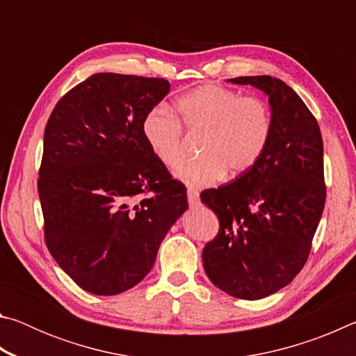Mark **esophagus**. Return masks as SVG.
<instances>
[{"mask_svg": "<svg viewBox=\"0 0 356 356\" xmlns=\"http://www.w3.org/2000/svg\"><path fill=\"white\" fill-rule=\"evenodd\" d=\"M186 197H188V202L191 206H195V204H197V201H200V193H197V190L195 188H188L186 190Z\"/></svg>", "mask_w": 356, "mask_h": 356, "instance_id": "obj_1", "label": "esophagus"}]
</instances>
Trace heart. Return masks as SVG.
<instances>
[{
    "instance_id": "heart-1",
    "label": "heart",
    "mask_w": 356,
    "mask_h": 356,
    "mask_svg": "<svg viewBox=\"0 0 356 356\" xmlns=\"http://www.w3.org/2000/svg\"><path fill=\"white\" fill-rule=\"evenodd\" d=\"M180 120L190 135H202L200 159L186 161L176 177L190 186H206L226 176L238 177L252 170L267 150L273 134V114L267 102L243 95L220 84H202L176 102ZM149 149L168 168L185 154L184 129L176 114L154 106L143 119Z\"/></svg>"
}]
</instances>
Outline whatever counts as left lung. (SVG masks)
I'll return each mask as SVG.
<instances>
[{
  "mask_svg": "<svg viewBox=\"0 0 356 356\" xmlns=\"http://www.w3.org/2000/svg\"><path fill=\"white\" fill-rule=\"evenodd\" d=\"M229 81L268 95L273 134L252 170L201 193L220 221L202 262L222 292L259 300L287 286L308 261L327 197L323 141L314 114L284 81L268 75Z\"/></svg>",
  "mask_w": 356,
  "mask_h": 356,
  "instance_id": "1",
  "label": "left lung"
}]
</instances>
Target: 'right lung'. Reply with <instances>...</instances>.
Returning <instances> with one entry per match:
<instances>
[{
	"mask_svg": "<svg viewBox=\"0 0 356 356\" xmlns=\"http://www.w3.org/2000/svg\"><path fill=\"white\" fill-rule=\"evenodd\" d=\"M168 92L165 78L95 74L48 118L38 180L45 243L84 291L116 295L136 286L188 209L185 186L141 129Z\"/></svg>",
	"mask_w": 356,
	"mask_h": 356,
	"instance_id": "right-lung-1",
	"label": "right lung"
}]
</instances>
